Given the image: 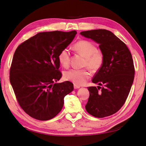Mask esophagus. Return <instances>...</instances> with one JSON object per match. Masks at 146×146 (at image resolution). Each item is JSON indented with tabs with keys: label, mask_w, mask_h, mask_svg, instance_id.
I'll return each mask as SVG.
<instances>
[{
	"label": "esophagus",
	"mask_w": 146,
	"mask_h": 146,
	"mask_svg": "<svg viewBox=\"0 0 146 146\" xmlns=\"http://www.w3.org/2000/svg\"><path fill=\"white\" fill-rule=\"evenodd\" d=\"M74 89H78V88H80V86H78V85H74Z\"/></svg>",
	"instance_id": "1"
}]
</instances>
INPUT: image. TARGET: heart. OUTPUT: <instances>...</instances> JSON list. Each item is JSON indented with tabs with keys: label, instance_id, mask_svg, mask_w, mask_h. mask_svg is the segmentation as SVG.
I'll list each match as a JSON object with an SVG mask.
<instances>
[{
	"label": "heart",
	"instance_id": "b5f03b06",
	"mask_svg": "<svg viewBox=\"0 0 146 146\" xmlns=\"http://www.w3.org/2000/svg\"><path fill=\"white\" fill-rule=\"evenodd\" d=\"M74 49L85 58L84 66L92 72H96L102 66L104 55L101 50H98L93 42L88 40H80L74 45ZM60 63L63 67L67 68L70 63V54L68 50L64 49L58 55ZM66 80L72 82L76 85L85 84L90 77V73L86 69H72L64 72Z\"/></svg>",
	"mask_w": 146,
	"mask_h": 146
}]
</instances>
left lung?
I'll list each match as a JSON object with an SVG mask.
<instances>
[{
	"instance_id": "left-lung-1",
	"label": "left lung",
	"mask_w": 146,
	"mask_h": 146,
	"mask_svg": "<svg viewBox=\"0 0 146 146\" xmlns=\"http://www.w3.org/2000/svg\"><path fill=\"white\" fill-rule=\"evenodd\" d=\"M80 35L98 43L104 55L103 64L92 80L99 86L88 87L90 97L85 108L96 117L111 116L125 104L133 84L135 68L131 54L125 44L109 30H88Z\"/></svg>"
}]
</instances>
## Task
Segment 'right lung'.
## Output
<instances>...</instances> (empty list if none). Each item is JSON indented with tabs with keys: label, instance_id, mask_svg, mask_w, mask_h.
Here are the masks:
<instances>
[{
	"label": "right lung",
	"instance_id": "obj_1",
	"mask_svg": "<svg viewBox=\"0 0 146 146\" xmlns=\"http://www.w3.org/2000/svg\"><path fill=\"white\" fill-rule=\"evenodd\" d=\"M76 30L40 32L17 47L10 70V81L20 107L30 116L47 121L62 109L64 97L74 90L62 77L58 55L72 41Z\"/></svg>",
	"mask_w": 146,
	"mask_h": 146
}]
</instances>
